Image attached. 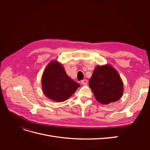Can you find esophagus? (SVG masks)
<instances>
[{
    "mask_svg": "<svg viewBox=\"0 0 150 150\" xmlns=\"http://www.w3.org/2000/svg\"><path fill=\"white\" fill-rule=\"evenodd\" d=\"M88 83V80L87 79H83L81 81V84L83 85H86Z\"/></svg>",
    "mask_w": 150,
    "mask_h": 150,
    "instance_id": "1",
    "label": "esophagus"
}]
</instances>
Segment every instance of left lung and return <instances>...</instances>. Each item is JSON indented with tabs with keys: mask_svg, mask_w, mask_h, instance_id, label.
<instances>
[{
	"mask_svg": "<svg viewBox=\"0 0 150 150\" xmlns=\"http://www.w3.org/2000/svg\"><path fill=\"white\" fill-rule=\"evenodd\" d=\"M89 84L96 100L103 104L119 100L123 93L121 78L109 64L95 68Z\"/></svg>",
	"mask_w": 150,
	"mask_h": 150,
	"instance_id": "1",
	"label": "left lung"
}]
</instances>
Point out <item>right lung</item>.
Listing matches in <instances>:
<instances>
[{
	"label": "right lung",
	"mask_w": 150,
	"mask_h": 150,
	"mask_svg": "<svg viewBox=\"0 0 150 150\" xmlns=\"http://www.w3.org/2000/svg\"><path fill=\"white\" fill-rule=\"evenodd\" d=\"M44 94L53 101H66L80 85L71 79L61 64L56 61L51 62L45 69L42 78Z\"/></svg>",
	"instance_id": "1"
}]
</instances>
